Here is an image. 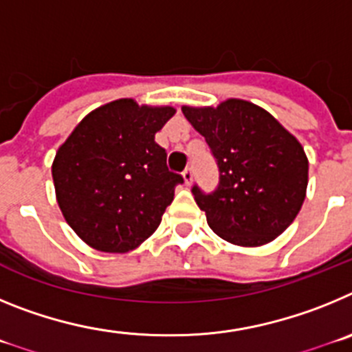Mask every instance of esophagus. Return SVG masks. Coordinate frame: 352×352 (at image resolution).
Wrapping results in <instances>:
<instances>
[{"mask_svg":"<svg viewBox=\"0 0 352 352\" xmlns=\"http://www.w3.org/2000/svg\"><path fill=\"white\" fill-rule=\"evenodd\" d=\"M192 179H194L192 167H186V169L183 170V182H185V185H192Z\"/></svg>","mask_w":352,"mask_h":352,"instance_id":"esophagus-1","label":"esophagus"}]
</instances>
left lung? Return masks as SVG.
Here are the masks:
<instances>
[{
  "label": "left lung",
  "mask_w": 352,
  "mask_h": 352,
  "mask_svg": "<svg viewBox=\"0 0 352 352\" xmlns=\"http://www.w3.org/2000/svg\"><path fill=\"white\" fill-rule=\"evenodd\" d=\"M182 111L219 164L213 194L192 188L211 231L238 247H261L280 236L307 195L309 158L300 141L266 109L241 98Z\"/></svg>",
  "instance_id": "8db88e82"
}]
</instances>
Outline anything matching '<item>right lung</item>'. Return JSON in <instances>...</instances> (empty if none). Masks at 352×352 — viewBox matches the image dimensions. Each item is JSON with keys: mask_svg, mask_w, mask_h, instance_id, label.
Wrapping results in <instances>:
<instances>
[{"mask_svg": "<svg viewBox=\"0 0 352 352\" xmlns=\"http://www.w3.org/2000/svg\"><path fill=\"white\" fill-rule=\"evenodd\" d=\"M176 114L170 105L120 98L79 121L56 151L52 182L68 226L109 254L138 248L157 231L179 174L167 169L155 133Z\"/></svg>", "mask_w": 352, "mask_h": 352, "instance_id": "right-lung-1", "label": "right lung"}]
</instances>
